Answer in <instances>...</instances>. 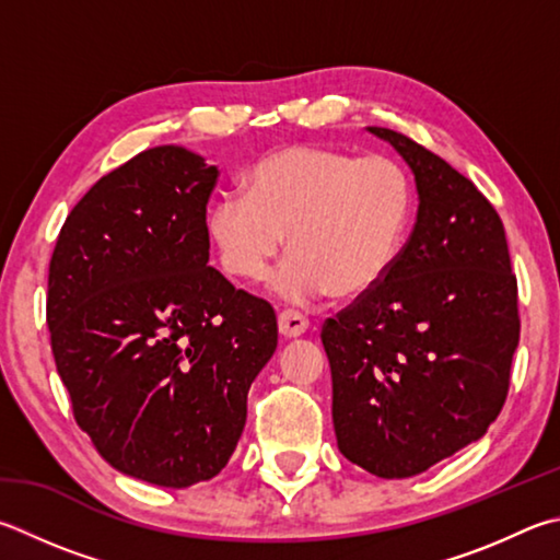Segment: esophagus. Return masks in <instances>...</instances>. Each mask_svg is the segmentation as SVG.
I'll list each match as a JSON object with an SVG mask.
<instances>
[{
  "mask_svg": "<svg viewBox=\"0 0 560 560\" xmlns=\"http://www.w3.org/2000/svg\"><path fill=\"white\" fill-rule=\"evenodd\" d=\"M308 330V318L299 311H281L279 313V332L283 338H299Z\"/></svg>",
  "mask_w": 560,
  "mask_h": 560,
  "instance_id": "obj_1",
  "label": "esophagus"
}]
</instances>
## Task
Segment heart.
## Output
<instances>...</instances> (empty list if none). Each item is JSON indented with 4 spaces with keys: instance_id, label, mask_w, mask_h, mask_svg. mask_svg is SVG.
Returning <instances> with one entry per match:
<instances>
[{
    "instance_id": "1",
    "label": "heart",
    "mask_w": 560,
    "mask_h": 560,
    "mask_svg": "<svg viewBox=\"0 0 560 560\" xmlns=\"http://www.w3.org/2000/svg\"><path fill=\"white\" fill-rule=\"evenodd\" d=\"M416 183L399 159L296 144L271 151L208 210V235L232 279L259 281L287 245L273 291L291 303L380 287L411 235Z\"/></svg>"
}]
</instances>
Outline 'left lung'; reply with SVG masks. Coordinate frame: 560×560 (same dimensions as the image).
Wrapping results in <instances>:
<instances>
[{
	"label": "left lung",
	"mask_w": 560,
	"mask_h": 560,
	"mask_svg": "<svg viewBox=\"0 0 560 560\" xmlns=\"http://www.w3.org/2000/svg\"><path fill=\"white\" fill-rule=\"evenodd\" d=\"M368 129L413 171L419 212L392 271L325 320L320 340L340 453L401 480L482 439L500 416L520 301L492 202L413 139Z\"/></svg>",
	"instance_id": "8db88e82"
}]
</instances>
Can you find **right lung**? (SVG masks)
I'll list each match as a JSON object with an SVG mask.
<instances>
[{"label": "right lung", "instance_id": "1", "mask_svg": "<svg viewBox=\"0 0 560 560\" xmlns=\"http://www.w3.org/2000/svg\"><path fill=\"white\" fill-rule=\"evenodd\" d=\"M220 171L154 147L70 210L48 267L46 323L73 416L115 470L159 487L215 477L277 350V313L208 267Z\"/></svg>", "mask_w": 560, "mask_h": 560}]
</instances>
